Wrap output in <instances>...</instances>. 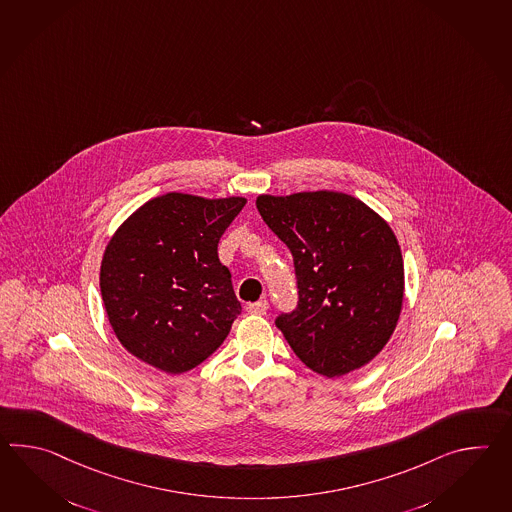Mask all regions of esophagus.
<instances>
[{
    "mask_svg": "<svg viewBox=\"0 0 512 512\" xmlns=\"http://www.w3.org/2000/svg\"><path fill=\"white\" fill-rule=\"evenodd\" d=\"M248 312L253 314V316H264L268 312V303L264 299L257 301V303H250L248 305Z\"/></svg>",
    "mask_w": 512,
    "mask_h": 512,
    "instance_id": "esophagus-1",
    "label": "esophagus"
}]
</instances>
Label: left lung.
<instances>
[{"instance_id":"left-lung-1","label":"left lung","mask_w":512,"mask_h":512,"mask_svg":"<svg viewBox=\"0 0 512 512\" xmlns=\"http://www.w3.org/2000/svg\"><path fill=\"white\" fill-rule=\"evenodd\" d=\"M257 209L294 255L299 307L281 316L297 358L334 378L369 364L395 332L404 261L382 216L351 194H259Z\"/></svg>"}]
</instances>
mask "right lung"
I'll use <instances>...</instances> for the list:
<instances>
[{
	"instance_id": "obj_1",
	"label": "right lung",
	"mask_w": 512,
	"mask_h": 512,
	"mask_svg": "<svg viewBox=\"0 0 512 512\" xmlns=\"http://www.w3.org/2000/svg\"><path fill=\"white\" fill-rule=\"evenodd\" d=\"M244 205L242 196L159 194L115 229L101 296L117 340L137 360L180 375L228 338L242 307L218 240Z\"/></svg>"
}]
</instances>
